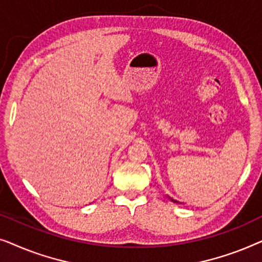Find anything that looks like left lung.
<instances>
[{"instance_id":"left-lung-1","label":"left lung","mask_w":262,"mask_h":262,"mask_svg":"<svg viewBox=\"0 0 262 262\" xmlns=\"http://www.w3.org/2000/svg\"><path fill=\"white\" fill-rule=\"evenodd\" d=\"M169 199L171 200V202H174V203H178V202H177V200H174L173 198H170V196H169Z\"/></svg>"}]
</instances>
